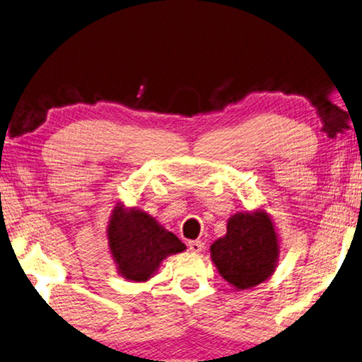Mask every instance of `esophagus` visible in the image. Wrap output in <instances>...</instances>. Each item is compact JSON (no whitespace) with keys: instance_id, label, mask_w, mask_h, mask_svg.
I'll return each mask as SVG.
<instances>
[{"instance_id":"34e87169","label":"esophagus","mask_w":362,"mask_h":362,"mask_svg":"<svg viewBox=\"0 0 362 362\" xmlns=\"http://www.w3.org/2000/svg\"><path fill=\"white\" fill-rule=\"evenodd\" d=\"M204 246H205V244H204L202 241H189V243H187L189 251H191V252H196V254L202 252V251H204Z\"/></svg>"}]
</instances>
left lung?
Returning <instances> with one entry per match:
<instances>
[{
    "instance_id": "left-lung-1",
    "label": "left lung",
    "mask_w": 362,
    "mask_h": 362,
    "mask_svg": "<svg viewBox=\"0 0 362 362\" xmlns=\"http://www.w3.org/2000/svg\"><path fill=\"white\" fill-rule=\"evenodd\" d=\"M278 235L265 210L238 212L230 216L226 235L210 246V255L220 275L236 290H247L275 272Z\"/></svg>"
}]
</instances>
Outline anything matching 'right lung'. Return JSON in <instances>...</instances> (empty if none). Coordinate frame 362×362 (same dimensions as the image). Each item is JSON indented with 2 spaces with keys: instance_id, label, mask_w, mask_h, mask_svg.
Here are the masks:
<instances>
[{
  "instance_id": "obj_1",
  "label": "right lung",
  "mask_w": 362,
  "mask_h": 362,
  "mask_svg": "<svg viewBox=\"0 0 362 362\" xmlns=\"http://www.w3.org/2000/svg\"><path fill=\"white\" fill-rule=\"evenodd\" d=\"M107 236L119 275L139 283L152 278L163 259L186 249L153 216L137 207L126 209L123 204H116L111 212Z\"/></svg>"
}]
</instances>
